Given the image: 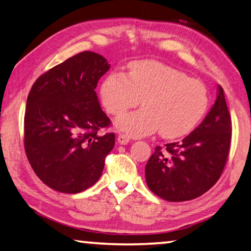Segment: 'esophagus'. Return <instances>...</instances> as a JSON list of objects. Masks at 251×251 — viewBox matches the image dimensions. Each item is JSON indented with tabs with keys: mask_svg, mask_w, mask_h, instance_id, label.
<instances>
[{
	"mask_svg": "<svg viewBox=\"0 0 251 251\" xmlns=\"http://www.w3.org/2000/svg\"><path fill=\"white\" fill-rule=\"evenodd\" d=\"M129 140H130V137L128 136V135H126V134H119L118 137H117V141H118V143L121 145L128 144Z\"/></svg>",
	"mask_w": 251,
	"mask_h": 251,
	"instance_id": "obj_1",
	"label": "esophagus"
}]
</instances>
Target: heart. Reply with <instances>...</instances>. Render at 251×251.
I'll return each mask as SVG.
<instances>
[{
  "instance_id": "b5f03b06",
  "label": "heart",
  "mask_w": 251,
  "mask_h": 251,
  "mask_svg": "<svg viewBox=\"0 0 251 251\" xmlns=\"http://www.w3.org/2000/svg\"><path fill=\"white\" fill-rule=\"evenodd\" d=\"M101 104L111 115H121L138 105L143 108L115 121L128 136H143L158 129L164 138H177L191 132L208 108L203 82L181 70L154 60L134 61L128 75L110 73L99 89Z\"/></svg>"
}]
</instances>
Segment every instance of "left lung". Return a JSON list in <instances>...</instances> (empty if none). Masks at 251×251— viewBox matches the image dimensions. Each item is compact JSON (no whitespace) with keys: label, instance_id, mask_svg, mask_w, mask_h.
<instances>
[{"label":"left lung","instance_id":"left-lung-1","mask_svg":"<svg viewBox=\"0 0 251 251\" xmlns=\"http://www.w3.org/2000/svg\"><path fill=\"white\" fill-rule=\"evenodd\" d=\"M231 118L225 93L218 86L217 99L203 122L181 142L157 146L145 166L150 190L166 201L181 202L202 196L216 184L228 158Z\"/></svg>","mask_w":251,"mask_h":251}]
</instances>
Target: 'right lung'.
Here are the masks:
<instances>
[{
	"instance_id": "add662e5",
	"label": "right lung",
	"mask_w": 251,
	"mask_h": 251,
	"mask_svg": "<svg viewBox=\"0 0 251 251\" xmlns=\"http://www.w3.org/2000/svg\"><path fill=\"white\" fill-rule=\"evenodd\" d=\"M102 55L83 51L33 83L25 115V149L38 177L62 193H79L100 177L115 134L99 105L98 80L109 70Z\"/></svg>"
}]
</instances>
